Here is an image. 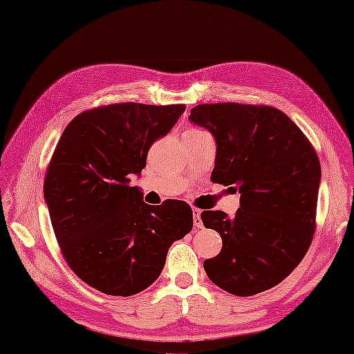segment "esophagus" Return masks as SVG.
<instances>
[{
	"instance_id": "1",
	"label": "esophagus",
	"mask_w": 354,
	"mask_h": 354,
	"mask_svg": "<svg viewBox=\"0 0 354 354\" xmlns=\"http://www.w3.org/2000/svg\"><path fill=\"white\" fill-rule=\"evenodd\" d=\"M193 223H194V229L203 227V221L201 218V211L198 209H193Z\"/></svg>"
}]
</instances>
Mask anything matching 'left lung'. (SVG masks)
<instances>
[{"label": "left lung", "mask_w": 354, "mask_h": 354, "mask_svg": "<svg viewBox=\"0 0 354 354\" xmlns=\"http://www.w3.org/2000/svg\"><path fill=\"white\" fill-rule=\"evenodd\" d=\"M189 121L215 138L212 183L241 194L232 218L223 211L201 214L223 239L220 254L205 260L206 275L234 296L265 292L292 274L311 245L319 157L301 129L270 106L198 104Z\"/></svg>", "instance_id": "left-lung-1"}]
</instances>
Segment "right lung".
Masks as SVG:
<instances>
[{
  "label": "right lung",
  "mask_w": 354,
  "mask_h": 354,
  "mask_svg": "<svg viewBox=\"0 0 354 354\" xmlns=\"http://www.w3.org/2000/svg\"><path fill=\"white\" fill-rule=\"evenodd\" d=\"M185 104L116 103L79 113L66 127L44 178L53 232L75 274L98 292L133 296L148 288L171 243L193 227L185 202H143L130 175L147 166Z\"/></svg>",
  "instance_id": "obj_1"
}]
</instances>
